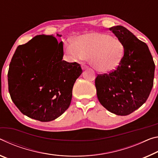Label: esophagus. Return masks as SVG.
<instances>
[{"instance_id": "1", "label": "esophagus", "mask_w": 158, "mask_h": 158, "mask_svg": "<svg viewBox=\"0 0 158 158\" xmlns=\"http://www.w3.org/2000/svg\"><path fill=\"white\" fill-rule=\"evenodd\" d=\"M82 69H83V70H85V69H88V66H86V65H83V66H82Z\"/></svg>"}]
</instances>
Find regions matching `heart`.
<instances>
[{"mask_svg": "<svg viewBox=\"0 0 158 158\" xmlns=\"http://www.w3.org/2000/svg\"><path fill=\"white\" fill-rule=\"evenodd\" d=\"M65 50L74 61L88 58L92 68L102 73L117 69L125 53L123 43L118 38L97 32L77 36L75 42L65 44Z\"/></svg>", "mask_w": 158, "mask_h": 158, "instance_id": "obj_1", "label": "heart"}]
</instances>
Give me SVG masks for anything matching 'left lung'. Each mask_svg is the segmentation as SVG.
Here are the masks:
<instances>
[{
  "label": "left lung",
  "mask_w": 158,
  "mask_h": 158,
  "mask_svg": "<svg viewBox=\"0 0 158 158\" xmlns=\"http://www.w3.org/2000/svg\"><path fill=\"white\" fill-rule=\"evenodd\" d=\"M123 43V61L109 73L95 79L98 99L118 115H127L146 102L153 86L155 63L148 45L123 26L109 28Z\"/></svg>",
  "instance_id": "8db88e82"
}]
</instances>
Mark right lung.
<instances>
[{"mask_svg":"<svg viewBox=\"0 0 158 158\" xmlns=\"http://www.w3.org/2000/svg\"><path fill=\"white\" fill-rule=\"evenodd\" d=\"M63 56V42L59 43L52 35H36L18 46L7 80L10 97L23 114L49 122L68 109L82 70L76 62L62 60Z\"/></svg>","mask_w":158,"mask_h":158,"instance_id":"1","label":"right lung"}]
</instances>
